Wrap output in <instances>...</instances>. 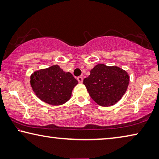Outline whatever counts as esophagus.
<instances>
[{"label": "esophagus", "instance_id": "esophagus-1", "mask_svg": "<svg viewBox=\"0 0 159 159\" xmlns=\"http://www.w3.org/2000/svg\"><path fill=\"white\" fill-rule=\"evenodd\" d=\"M77 80H78V81H79V83H82V82H83V80H84V79H83V77L79 76V77L77 78Z\"/></svg>", "mask_w": 159, "mask_h": 159}]
</instances>
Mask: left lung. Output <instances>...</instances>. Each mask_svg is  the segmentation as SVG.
Segmentation results:
<instances>
[{"label": "left lung", "instance_id": "obj_1", "mask_svg": "<svg viewBox=\"0 0 159 159\" xmlns=\"http://www.w3.org/2000/svg\"><path fill=\"white\" fill-rule=\"evenodd\" d=\"M84 80L91 98L101 106H111L119 101L127 91L130 77L118 66L98 64Z\"/></svg>", "mask_w": 159, "mask_h": 159}]
</instances>
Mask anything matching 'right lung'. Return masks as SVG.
<instances>
[{
	"label": "right lung",
	"instance_id": "right-lung-1",
	"mask_svg": "<svg viewBox=\"0 0 159 159\" xmlns=\"http://www.w3.org/2000/svg\"><path fill=\"white\" fill-rule=\"evenodd\" d=\"M30 79L38 98L52 106L62 105L69 100L73 88L79 84L71 73L63 71L58 65L36 70Z\"/></svg>",
	"mask_w": 159,
	"mask_h": 159
}]
</instances>
